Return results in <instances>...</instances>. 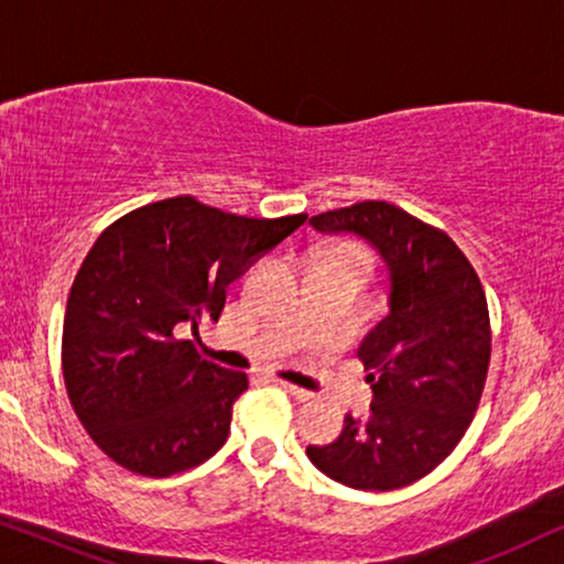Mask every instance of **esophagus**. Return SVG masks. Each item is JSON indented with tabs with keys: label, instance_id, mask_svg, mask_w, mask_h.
I'll use <instances>...</instances> for the list:
<instances>
[{
	"label": "esophagus",
	"instance_id": "esophagus-1",
	"mask_svg": "<svg viewBox=\"0 0 564 564\" xmlns=\"http://www.w3.org/2000/svg\"><path fill=\"white\" fill-rule=\"evenodd\" d=\"M276 384H280V388L288 392V395H292V398H297V400H313L315 395L311 390H303V388H297V384H290V382H284V380H276Z\"/></svg>",
	"mask_w": 564,
	"mask_h": 564
}]
</instances>
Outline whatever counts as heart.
<instances>
[{
  "instance_id": "b5f03b06",
  "label": "heart",
  "mask_w": 564,
  "mask_h": 564,
  "mask_svg": "<svg viewBox=\"0 0 564 564\" xmlns=\"http://www.w3.org/2000/svg\"><path fill=\"white\" fill-rule=\"evenodd\" d=\"M336 257H351V259L365 261V257H361V253H359L357 249H341V251H336Z\"/></svg>"
}]
</instances>
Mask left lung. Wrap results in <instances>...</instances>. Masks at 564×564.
Returning <instances> with one entry per match:
<instances>
[{
    "label": "left lung",
    "instance_id": "8db88e82",
    "mask_svg": "<svg viewBox=\"0 0 564 564\" xmlns=\"http://www.w3.org/2000/svg\"><path fill=\"white\" fill-rule=\"evenodd\" d=\"M351 234L388 269V315L359 344L372 405L336 442L307 446L323 475L354 490L405 488L449 457L473 421L490 365L488 300L444 230L380 199L313 215Z\"/></svg>",
    "mask_w": 564,
    "mask_h": 564
}]
</instances>
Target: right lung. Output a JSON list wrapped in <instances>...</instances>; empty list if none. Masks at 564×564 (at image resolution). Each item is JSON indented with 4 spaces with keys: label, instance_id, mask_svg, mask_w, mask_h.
<instances>
[{
    "label": "right lung",
    "instance_id": "obj_1",
    "mask_svg": "<svg viewBox=\"0 0 564 564\" xmlns=\"http://www.w3.org/2000/svg\"><path fill=\"white\" fill-rule=\"evenodd\" d=\"M305 218L169 197L102 230L68 292L61 365L74 413L107 457L169 477L226 444L249 380L199 359L180 330L218 321L230 282Z\"/></svg>",
    "mask_w": 564,
    "mask_h": 564
}]
</instances>
